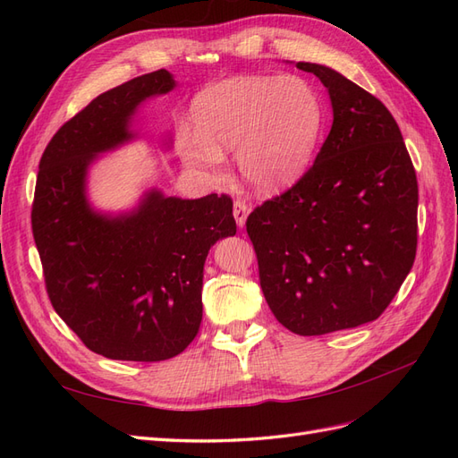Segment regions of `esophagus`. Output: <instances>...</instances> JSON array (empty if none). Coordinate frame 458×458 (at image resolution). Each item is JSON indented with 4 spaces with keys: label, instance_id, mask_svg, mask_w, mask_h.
<instances>
[{
    "label": "esophagus",
    "instance_id": "esophagus-1",
    "mask_svg": "<svg viewBox=\"0 0 458 458\" xmlns=\"http://www.w3.org/2000/svg\"><path fill=\"white\" fill-rule=\"evenodd\" d=\"M248 214H250V206H248L246 202H241V200L234 202V206H233V216H234V221H237L239 229L244 227Z\"/></svg>",
    "mask_w": 458,
    "mask_h": 458
}]
</instances>
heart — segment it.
<instances>
[{"instance_id":"heart-1","label":"heart","mask_w":458,"mask_h":458,"mask_svg":"<svg viewBox=\"0 0 458 458\" xmlns=\"http://www.w3.org/2000/svg\"><path fill=\"white\" fill-rule=\"evenodd\" d=\"M191 118L195 130L175 131L187 168L217 182L225 175L224 150L237 148L246 182L276 192L310 168L325 126V103L300 76H237L199 91Z\"/></svg>"}]
</instances>
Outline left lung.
<instances>
[{"label": "left lung", "instance_id": "1", "mask_svg": "<svg viewBox=\"0 0 458 458\" xmlns=\"http://www.w3.org/2000/svg\"><path fill=\"white\" fill-rule=\"evenodd\" d=\"M332 128L315 164L246 219L273 315L300 336L355 328L390 306L417 256L419 185L397 122L332 68Z\"/></svg>", "mask_w": 458, "mask_h": 458}]
</instances>
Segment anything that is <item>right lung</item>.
<instances>
[{
	"mask_svg": "<svg viewBox=\"0 0 458 458\" xmlns=\"http://www.w3.org/2000/svg\"><path fill=\"white\" fill-rule=\"evenodd\" d=\"M174 88L162 68L101 93L39 160L32 231L49 300L91 352L118 361H164L195 340L206 256L237 233L227 195L189 200L152 187L118 214L89 200L91 165L135 141L137 110Z\"/></svg>",
	"mask_w": 458,
	"mask_h": 458,
	"instance_id": "right-lung-1",
	"label": "right lung"
}]
</instances>
